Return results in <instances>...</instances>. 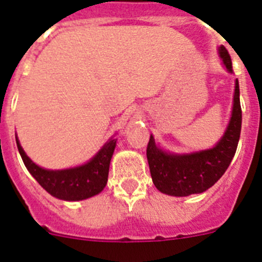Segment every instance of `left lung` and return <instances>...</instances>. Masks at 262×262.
I'll return each instance as SVG.
<instances>
[{"mask_svg": "<svg viewBox=\"0 0 262 262\" xmlns=\"http://www.w3.org/2000/svg\"><path fill=\"white\" fill-rule=\"evenodd\" d=\"M219 56L228 71L232 72V59L225 47H220ZM241 126L239 85L238 80H235L232 117L224 135L214 147L191 154H170L158 147L154 137L150 136L146 157L155 187L165 195L188 196L204 192L215 185L234 157L239 141Z\"/></svg>", "mask_w": 262, "mask_h": 262, "instance_id": "obj_1", "label": "left lung"}]
</instances>
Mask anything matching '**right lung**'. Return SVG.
Returning a JSON list of instances; mask_svg holds the SVG:
<instances>
[{
  "label": "right lung",
  "instance_id": "1",
  "mask_svg": "<svg viewBox=\"0 0 262 262\" xmlns=\"http://www.w3.org/2000/svg\"><path fill=\"white\" fill-rule=\"evenodd\" d=\"M117 139H110L104 146L88 163L80 167L61 170L44 169L35 164L23 150L16 137V145L21 159L30 174L54 198L64 201H79L102 192L108 181L110 163Z\"/></svg>",
  "mask_w": 262,
  "mask_h": 262
}]
</instances>
